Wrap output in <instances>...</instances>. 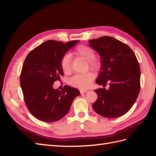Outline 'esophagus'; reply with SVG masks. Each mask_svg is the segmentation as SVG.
Masks as SVG:
<instances>
[{
	"label": "esophagus",
	"instance_id": "esophagus-1",
	"mask_svg": "<svg viewBox=\"0 0 156 156\" xmlns=\"http://www.w3.org/2000/svg\"><path fill=\"white\" fill-rule=\"evenodd\" d=\"M87 91H88V90H87V89H80L81 93H87Z\"/></svg>",
	"mask_w": 156,
	"mask_h": 156
}]
</instances>
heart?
Instances as JSON below:
<instances>
[{"label": "heart", "instance_id": "1", "mask_svg": "<svg viewBox=\"0 0 156 156\" xmlns=\"http://www.w3.org/2000/svg\"><path fill=\"white\" fill-rule=\"evenodd\" d=\"M73 54L77 57H81L87 61L89 67L90 69H96L98 66V61L95 58V52L93 49L85 45H79L75 49ZM60 66L62 71L66 74H69L71 71V58L69 55H65L61 59ZM94 75L92 73L85 74L75 75L69 79V85L80 89L88 87L93 81Z\"/></svg>", "mask_w": 156, "mask_h": 156}]
</instances>
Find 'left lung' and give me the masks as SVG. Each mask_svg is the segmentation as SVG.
<instances>
[{
  "label": "left lung",
  "mask_w": 156,
  "mask_h": 156,
  "mask_svg": "<svg viewBox=\"0 0 156 156\" xmlns=\"http://www.w3.org/2000/svg\"><path fill=\"white\" fill-rule=\"evenodd\" d=\"M90 47L100 54L101 69L96 83L108 90H95L98 97L93 104L94 111L105 118H117L130 110L140 89V68L132 49L110 36L89 40Z\"/></svg>",
  "instance_id": "left-lung-1"
}]
</instances>
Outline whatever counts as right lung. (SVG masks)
<instances>
[{"instance_id":"obj_1","label":"right lung","mask_w":156,"mask_h":156,"mask_svg":"<svg viewBox=\"0 0 156 156\" xmlns=\"http://www.w3.org/2000/svg\"><path fill=\"white\" fill-rule=\"evenodd\" d=\"M79 41L63 44L48 40L26 56L20 83L26 107L37 119L45 122L62 119L69 111L74 98L80 94L78 89L68 85L64 86L62 90L53 88L54 82L63 75L61 59Z\"/></svg>"}]
</instances>
